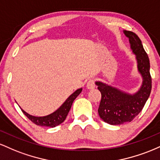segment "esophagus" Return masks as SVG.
Masks as SVG:
<instances>
[{
  "label": "esophagus",
  "instance_id": "1",
  "mask_svg": "<svg viewBox=\"0 0 160 160\" xmlns=\"http://www.w3.org/2000/svg\"><path fill=\"white\" fill-rule=\"evenodd\" d=\"M95 87V84L94 80H93L92 79H90V80L87 82V84H86V88L89 89H94Z\"/></svg>",
  "mask_w": 160,
  "mask_h": 160
}]
</instances>
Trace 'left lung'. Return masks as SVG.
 Wrapping results in <instances>:
<instances>
[{"label": "left lung", "mask_w": 160, "mask_h": 160, "mask_svg": "<svg viewBox=\"0 0 160 160\" xmlns=\"http://www.w3.org/2000/svg\"><path fill=\"white\" fill-rule=\"evenodd\" d=\"M123 33L128 38L130 48L135 56L138 72L142 78V82L138 91L129 93L105 82L95 81L98 89L102 93L98 110L99 117L110 125L131 122L143 109L152 88L150 60L141 40L135 33L126 30Z\"/></svg>", "instance_id": "8db88e82"}]
</instances>
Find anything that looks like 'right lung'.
Returning <instances> with one entry per match:
<instances>
[{
	"label": "right lung",
	"instance_id": "1",
	"mask_svg": "<svg viewBox=\"0 0 160 160\" xmlns=\"http://www.w3.org/2000/svg\"><path fill=\"white\" fill-rule=\"evenodd\" d=\"M82 88L78 89L76 91L74 92L68 98L63 104L60 106L58 109L56 111H53L52 113H49L48 115L43 116V117H38V116H33L28 113L25 112L22 108H21L22 111L25 114L28 118L32 122L35 123L38 126H47V127H56V126H58L64 121L65 120L66 117H67L68 113L71 109V105H72L73 102L75 100V98L80 94L82 92Z\"/></svg>",
	"mask_w": 160,
	"mask_h": 160
}]
</instances>
